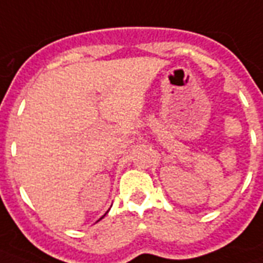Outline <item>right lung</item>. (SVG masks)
Here are the masks:
<instances>
[{
  "instance_id": "obj_1",
  "label": "right lung",
  "mask_w": 263,
  "mask_h": 263,
  "mask_svg": "<svg viewBox=\"0 0 263 263\" xmlns=\"http://www.w3.org/2000/svg\"><path fill=\"white\" fill-rule=\"evenodd\" d=\"M104 215H105V214H104ZM104 215H103V217H104ZM103 217H101V218H103ZM101 218H100V219H101ZM100 219H99V221H100Z\"/></svg>"
}]
</instances>
